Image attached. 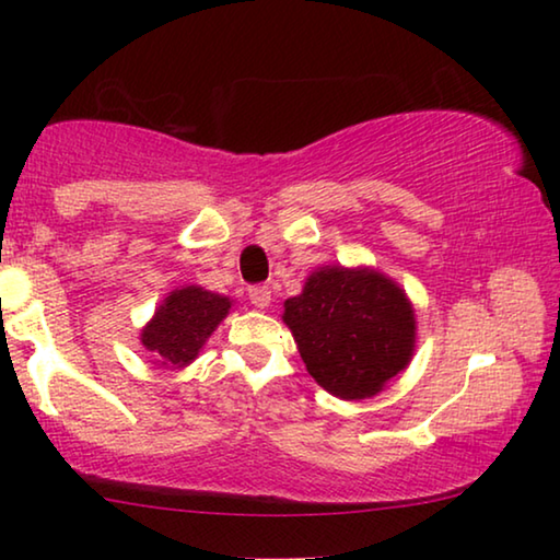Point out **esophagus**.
<instances>
[{"label": "esophagus", "mask_w": 560, "mask_h": 560, "mask_svg": "<svg viewBox=\"0 0 560 560\" xmlns=\"http://www.w3.org/2000/svg\"><path fill=\"white\" fill-rule=\"evenodd\" d=\"M249 301L257 308H267L271 303V289L267 283H254V287H249Z\"/></svg>", "instance_id": "1"}]
</instances>
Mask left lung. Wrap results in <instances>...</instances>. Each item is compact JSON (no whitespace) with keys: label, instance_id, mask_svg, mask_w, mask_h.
<instances>
[{"label":"left lung","instance_id":"obj_1","mask_svg":"<svg viewBox=\"0 0 560 560\" xmlns=\"http://www.w3.org/2000/svg\"><path fill=\"white\" fill-rule=\"evenodd\" d=\"M314 381L343 400H363L410 363L415 314L400 287L371 269H320L283 303Z\"/></svg>","mask_w":560,"mask_h":560}]
</instances>
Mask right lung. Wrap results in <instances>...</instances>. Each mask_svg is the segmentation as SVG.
Returning <instances> with one entry per match:
<instances>
[{"label": "right lung", "instance_id": "obj_1", "mask_svg": "<svg viewBox=\"0 0 560 560\" xmlns=\"http://www.w3.org/2000/svg\"><path fill=\"white\" fill-rule=\"evenodd\" d=\"M230 306V299L200 287L173 291L145 326L143 346L167 368L192 363Z\"/></svg>", "mask_w": 560, "mask_h": 560}]
</instances>
